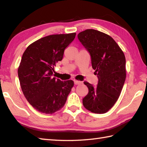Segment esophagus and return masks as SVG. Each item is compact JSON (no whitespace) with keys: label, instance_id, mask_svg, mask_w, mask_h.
Wrapping results in <instances>:
<instances>
[{"label":"esophagus","instance_id":"1","mask_svg":"<svg viewBox=\"0 0 147 147\" xmlns=\"http://www.w3.org/2000/svg\"><path fill=\"white\" fill-rule=\"evenodd\" d=\"M74 84L75 85H80V84H82V82L80 81H78V80H74Z\"/></svg>","mask_w":147,"mask_h":147}]
</instances>
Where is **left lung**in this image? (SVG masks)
<instances>
[{
	"label": "left lung",
	"instance_id": "obj_1",
	"mask_svg": "<svg viewBox=\"0 0 147 147\" xmlns=\"http://www.w3.org/2000/svg\"><path fill=\"white\" fill-rule=\"evenodd\" d=\"M78 38L91 57L92 67L98 78V85L87 82L89 93L83 99L84 107L93 113L103 114L113 107L121 94L126 78L123 52L108 34L89 29Z\"/></svg>",
	"mask_w": 147,
	"mask_h": 147
}]
</instances>
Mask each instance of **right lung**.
Returning <instances> with one entry per match:
<instances>
[{
    "mask_svg": "<svg viewBox=\"0 0 147 147\" xmlns=\"http://www.w3.org/2000/svg\"><path fill=\"white\" fill-rule=\"evenodd\" d=\"M76 33L51 34L34 42L26 48L18 68L21 89L33 107L45 114L60 110L74 86L73 80L53 78L54 67L63 58L65 48Z\"/></svg>",
    "mask_w": 147,
    "mask_h": 147,
    "instance_id": "obj_1",
    "label": "right lung"
}]
</instances>
